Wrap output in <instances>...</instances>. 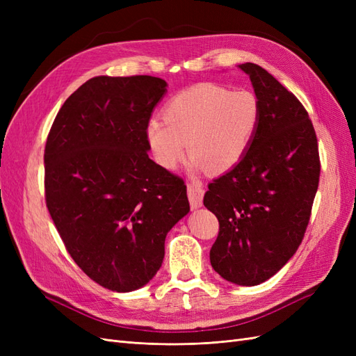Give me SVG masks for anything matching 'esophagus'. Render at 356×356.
I'll return each instance as SVG.
<instances>
[{"mask_svg": "<svg viewBox=\"0 0 356 356\" xmlns=\"http://www.w3.org/2000/svg\"><path fill=\"white\" fill-rule=\"evenodd\" d=\"M187 195H188V200L193 209H197L202 207V202H203V195H204V190L202 187L200 182H193V184H188L187 187Z\"/></svg>", "mask_w": 356, "mask_h": 356, "instance_id": "obj_1", "label": "esophagus"}]
</instances>
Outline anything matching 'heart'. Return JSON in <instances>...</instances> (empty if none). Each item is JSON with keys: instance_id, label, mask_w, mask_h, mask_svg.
<instances>
[{"instance_id": "1", "label": "heart", "mask_w": 356, "mask_h": 356, "mask_svg": "<svg viewBox=\"0 0 356 356\" xmlns=\"http://www.w3.org/2000/svg\"><path fill=\"white\" fill-rule=\"evenodd\" d=\"M260 104L246 90L197 84L182 90L163 110V120L147 124V141L165 169H175L186 154L196 169L224 174L245 157L260 124Z\"/></svg>"}]
</instances>
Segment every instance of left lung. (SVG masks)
Instances as JSON below:
<instances>
[{
  "label": "left lung",
  "mask_w": 356,
  "mask_h": 356,
  "mask_svg": "<svg viewBox=\"0 0 356 356\" xmlns=\"http://www.w3.org/2000/svg\"><path fill=\"white\" fill-rule=\"evenodd\" d=\"M260 104L245 157L208 186L203 204L220 221L211 266L225 281L254 286L288 263L303 239L319 182L316 134L305 106L255 63L238 65Z\"/></svg>",
  "instance_id": "obj_1"
}]
</instances>
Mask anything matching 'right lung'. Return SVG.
<instances>
[{"mask_svg":"<svg viewBox=\"0 0 356 356\" xmlns=\"http://www.w3.org/2000/svg\"><path fill=\"white\" fill-rule=\"evenodd\" d=\"M166 88L152 75L90 79L47 136L50 217L81 270L117 293L152 281L168 232L190 211L184 181L148 157L147 124Z\"/></svg>","mask_w":356,"mask_h":356,"instance_id":"obj_1","label":"right lung"}]
</instances>
